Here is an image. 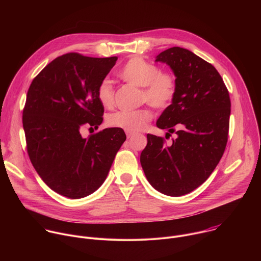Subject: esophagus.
<instances>
[{"label": "esophagus", "instance_id": "1", "mask_svg": "<svg viewBox=\"0 0 261 261\" xmlns=\"http://www.w3.org/2000/svg\"><path fill=\"white\" fill-rule=\"evenodd\" d=\"M134 136V134L133 133H130V132H127V138L128 139H130V138H132Z\"/></svg>", "mask_w": 261, "mask_h": 261}]
</instances>
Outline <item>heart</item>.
I'll use <instances>...</instances> for the list:
<instances>
[{"label":"heart","instance_id":"1","mask_svg":"<svg viewBox=\"0 0 261 261\" xmlns=\"http://www.w3.org/2000/svg\"><path fill=\"white\" fill-rule=\"evenodd\" d=\"M119 76L129 85L142 88L141 100L157 109L166 108L175 96V80L168 73H161V70L154 64L148 63L141 58L130 59L119 72ZM97 97L105 108L113 107L115 103V92L111 83L107 80L101 82L98 87ZM152 120V111L148 108L137 110H120L107 118V124L111 127L123 129L135 133L141 131Z\"/></svg>","mask_w":261,"mask_h":261}]
</instances>
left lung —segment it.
Here are the masks:
<instances>
[{
  "instance_id": "left-lung-1",
  "label": "left lung",
  "mask_w": 261,
  "mask_h": 261,
  "mask_svg": "<svg viewBox=\"0 0 261 261\" xmlns=\"http://www.w3.org/2000/svg\"><path fill=\"white\" fill-rule=\"evenodd\" d=\"M175 76L176 91L157 127L171 143L147 134L140 164L153 187L168 196H181L203 184L218 165L227 143L230 99L216 68L181 47L168 48L156 57Z\"/></svg>"
}]
</instances>
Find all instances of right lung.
<instances>
[{
    "label": "right lung",
    "mask_w": 261,
    "mask_h": 261,
    "mask_svg": "<svg viewBox=\"0 0 261 261\" xmlns=\"http://www.w3.org/2000/svg\"><path fill=\"white\" fill-rule=\"evenodd\" d=\"M117 60L66 54L50 62L29 88L22 125L30 160L48 187L68 198L99 189L126 140L119 128L88 138L81 134L85 126L98 129L103 121L97 91Z\"/></svg>",
    "instance_id": "right-lung-1"
}]
</instances>
